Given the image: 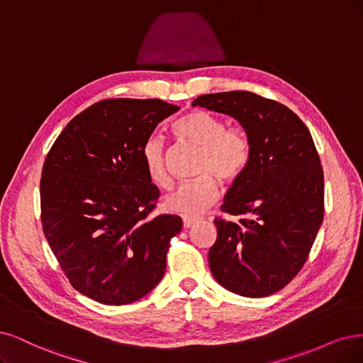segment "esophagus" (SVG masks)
<instances>
[{
  "instance_id": "1",
  "label": "esophagus",
  "mask_w": 363,
  "mask_h": 363,
  "mask_svg": "<svg viewBox=\"0 0 363 363\" xmlns=\"http://www.w3.org/2000/svg\"><path fill=\"white\" fill-rule=\"evenodd\" d=\"M196 223H199L197 218H190V217H184L182 218V224H184V229H190Z\"/></svg>"
}]
</instances>
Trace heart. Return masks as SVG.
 Here are the masks:
<instances>
[{
  "instance_id": "heart-1",
  "label": "heart",
  "mask_w": 363,
  "mask_h": 363,
  "mask_svg": "<svg viewBox=\"0 0 363 363\" xmlns=\"http://www.w3.org/2000/svg\"><path fill=\"white\" fill-rule=\"evenodd\" d=\"M173 131L186 143L202 151L199 161V179L178 186L166 196L163 206L169 212L184 217H197L218 200L220 189L216 179L232 184L242 177L251 158L247 134L227 128L225 123L209 112L191 111L173 124ZM140 158L150 181L167 186L170 179L166 170V147L157 134H151L140 150Z\"/></svg>"
}]
</instances>
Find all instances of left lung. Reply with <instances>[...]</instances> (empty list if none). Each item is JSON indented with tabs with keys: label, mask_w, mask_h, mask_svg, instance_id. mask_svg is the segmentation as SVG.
<instances>
[{
	"label": "left lung",
	"mask_w": 363,
	"mask_h": 363,
	"mask_svg": "<svg viewBox=\"0 0 363 363\" xmlns=\"http://www.w3.org/2000/svg\"><path fill=\"white\" fill-rule=\"evenodd\" d=\"M193 106L236 119L251 146L221 206L247 218L213 221L211 272L240 296H269L301 271L323 221V169L311 133L287 106L248 91L205 94Z\"/></svg>",
	"instance_id": "1"
}]
</instances>
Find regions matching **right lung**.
<instances>
[{
  "mask_svg": "<svg viewBox=\"0 0 363 363\" xmlns=\"http://www.w3.org/2000/svg\"><path fill=\"white\" fill-rule=\"evenodd\" d=\"M178 111L158 99L99 101L67 124L45 160L43 232L65 277L89 299L131 303L164 275L182 220L147 218L160 191L140 150L158 123Z\"/></svg>",
  "mask_w": 363,
  "mask_h": 363,
  "instance_id": "add662e5",
  "label": "right lung"
}]
</instances>
